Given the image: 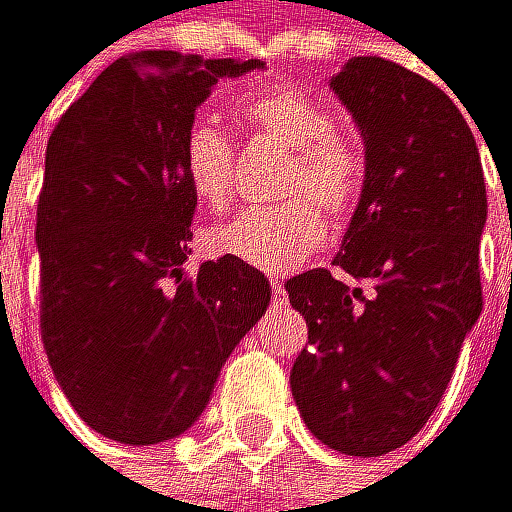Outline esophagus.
I'll list each match as a JSON object with an SVG mask.
<instances>
[{
	"label": "esophagus",
	"instance_id": "34e87169",
	"mask_svg": "<svg viewBox=\"0 0 512 512\" xmlns=\"http://www.w3.org/2000/svg\"><path fill=\"white\" fill-rule=\"evenodd\" d=\"M270 292H273V302H280V305L286 302V286H283L280 277H273V280H270Z\"/></svg>",
	"mask_w": 512,
	"mask_h": 512
}]
</instances>
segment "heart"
<instances>
[{
  "label": "heart",
  "instance_id": "heart-1",
  "mask_svg": "<svg viewBox=\"0 0 512 512\" xmlns=\"http://www.w3.org/2000/svg\"><path fill=\"white\" fill-rule=\"evenodd\" d=\"M239 119L254 135L289 150L280 194L286 204L242 210L207 235L213 254H226L248 267L286 273L324 245L327 223L346 220L365 194V157L340 135V112L327 100L295 87H270L235 100ZM182 172L204 207H223L232 198V141L210 112H194L182 131ZM322 207L318 208L317 204Z\"/></svg>",
  "mask_w": 512,
  "mask_h": 512
}]
</instances>
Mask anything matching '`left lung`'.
Instances as JSON below:
<instances>
[{
    "label": "left lung",
    "mask_w": 512,
    "mask_h": 512,
    "mask_svg": "<svg viewBox=\"0 0 512 512\" xmlns=\"http://www.w3.org/2000/svg\"><path fill=\"white\" fill-rule=\"evenodd\" d=\"M330 87L365 138V194L333 264L286 280L308 343L289 387L302 422L346 456H381L422 431L482 314V157L441 87L381 56L349 59Z\"/></svg>",
    "instance_id": "1"
}]
</instances>
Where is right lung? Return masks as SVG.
Wrapping results in <instances>:
<instances>
[{
  "label": "right lung",
  "instance_id": "obj_1",
  "mask_svg": "<svg viewBox=\"0 0 512 512\" xmlns=\"http://www.w3.org/2000/svg\"><path fill=\"white\" fill-rule=\"evenodd\" d=\"M261 65L172 49L122 56L49 135L40 336L68 403L109 441L147 447L185 434L270 305L258 267L226 254L198 273L182 267L198 207L182 131L220 78Z\"/></svg>",
  "mask_w": 512,
  "mask_h": 512
}]
</instances>
